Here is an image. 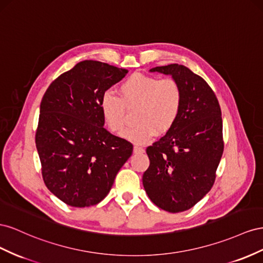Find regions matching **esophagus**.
<instances>
[{
  "label": "esophagus",
  "instance_id": "esophagus-1",
  "mask_svg": "<svg viewBox=\"0 0 263 263\" xmlns=\"http://www.w3.org/2000/svg\"><path fill=\"white\" fill-rule=\"evenodd\" d=\"M133 152L136 153V154L143 153V152H144V148H143V147H141V146H138V145H136V146L133 147Z\"/></svg>",
  "mask_w": 263,
  "mask_h": 263
}]
</instances>
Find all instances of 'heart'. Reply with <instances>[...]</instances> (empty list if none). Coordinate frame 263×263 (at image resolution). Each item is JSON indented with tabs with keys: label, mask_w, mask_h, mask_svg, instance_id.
Instances as JSON below:
<instances>
[{
	"label": "heart",
	"mask_w": 263,
	"mask_h": 263,
	"mask_svg": "<svg viewBox=\"0 0 263 263\" xmlns=\"http://www.w3.org/2000/svg\"><path fill=\"white\" fill-rule=\"evenodd\" d=\"M120 98L110 91L103 92L99 108L104 123L114 132H121L126 124V109H134L137 123L123 137L136 144L147 143L155 134L171 130L177 121L182 107V89L173 78L159 79L134 73L119 88Z\"/></svg>",
	"instance_id": "obj_1"
}]
</instances>
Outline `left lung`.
<instances>
[{
	"label": "left lung",
	"instance_id": "1",
	"mask_svg": "<svg viewBox=\"0 0 263 263\" xmlns=\"http://www.w3.org/2000/svg\"><path fill=\"white\" fill-rule=\"evenodd\" d=\"M181 86L183 100L177 121L146 148L149 166L144 190L154 204L168 213L192 208L211 191L223 152L218 100L207 82L178 64L154 67Z\"/></svg>",
	"mask_w": 263,
	"mask_h": 263
}]
</instances>
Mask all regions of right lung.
I'll return each mask as SVG.
<instances>
[{
  "label": "right lung",
  "instance_id": "add662e5",
  "mask_svg": "<svg viewBox=\"0 0 263 263\" xmlns=\"http://www.w3.org/2000/svg\"><path fill=\"white\" fill-rule=\"evenodd\" d=\"M127 73L84 61L51 82L40 109L35 142L45 185L72 207L97 205L109 194L133 145L104 129L103 92Z\"/></svg>",
  "mask_w": 263,
  "mask_h": 263
}]
</instances>
